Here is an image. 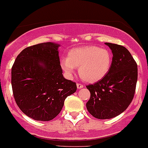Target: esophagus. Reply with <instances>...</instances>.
Instances as JSON below:
<instances>
[{"label":"esophagus","instance_id":"esophagus-1","mask_svg":"<svg viewBox=\"0 0 148 148\" xmlns=\"http://www.w3.org/2000/svg\"><path fill=\"white\" fill-rule=\"evenodd\" d=\"M84 87V85L81 84H77V88H78V89H82V88Z\"/></svg>","mask_w":148,"mask_h":148}]
</instances>
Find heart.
I'll list each match as a JSON object with an SVG mask.
<instances>
[{
  "mask_svg": "<svg viewBox=\"0 0 148 148\" xmlns=\"http://www.w3.org/2000/svg\"><path fill=\"white\" fill-rule=\"evenodd\" d=\"M112 54L107 48L87 45L70 50L68 57L61 59V67L68 75L74 73L75 67L82 79L95 83L103 79L110 70Z\"/></svg>",
  "mask_w": 148,
  "mask_h": 148,
  "instance_id": "obj_1",
  "label": "heart"
}]
</instances>
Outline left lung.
Returning <instances> with one entry per match:
<instances>
[{
  "label": "left lung",
  "instance_id": "8db88e82",
  "mask_svg": "<svg viewBox=\"0 0 148 148\" xmlns=\"http://www.w3.org/2000/svg\"><path fill=\"white\" fill-rule=\"evenodd\" d=\"M105 44L113 54L110 70L103 79L86 86L90 92L86 108L101 120L114 118L128 108L134 98L138 75L137 64L125 47Z\"/></svg>",
  "mask_w": 148,
  "mask_h": 148
}]
</instances>
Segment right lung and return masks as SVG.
Instances as JSON below:
<instances>
[{
    "mask_svg": "<svg viewBox=\"0 0 148 148\" xmlns=\"http://www.w3.org/2000/svg\"><path fill=\"white\" fill-rule=\"evenodd\" d=\"M44 42L25 48L12 68V86L16 103L25 115L50 121L62 111L65 98L75 92L76 84L65 79L59 47Z\"/></svg>",
    "mask_w": 148,
    "mask_h": 148,
    "instance_id": "obj_1",
    "label": "right lung"
}]
</instances>
